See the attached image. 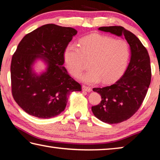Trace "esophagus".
<instances>
[{"label": "esophagus", "mask_w": 160, "mask_h": 160, "mask_svg": "<svg viewBox=\"0 0 160 160\" xmlns=\"http://www.w3.org/2000/svg\"><path fill=\"white\" fill-rule=\"evenodd\" d=\"M82 90L83 91H86V92H91L92 91V88L89 86H86V85H82Z\"/></svg>", "instance_id": "34e87169"}]
</instances>
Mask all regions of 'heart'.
Here are the masks:
<instances>
[{
	"instance_id": "obj_1",
	"label": "heart",
	"mask_w": 160,
	"mask_h": 160,
	"mask_svg": "<svg viewBox=\"0 0 160 160\" xmlns=\"http://www.w3.org/2000/svg\"><path fill=\"white\" fill-rule=\"evenodd\" d=\"M80 46L70 44L64 51L67 68L75 78L80 76L90 60L91 68L82 76L86 82H112L126 68L131 51L125 39L92 34L82 38Z\"/></svg>"
}]
</instances>
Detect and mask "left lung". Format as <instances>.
Wrapping results in <instances>:
<instances>
[{"label":"left lung","mask_w":160,"mask_h":160,"mask_svg":"<svg viewBox=\"0 0 160 160\" xmlns=\"http://www.w3.org/2000/svg\"><path fill=\"white\" fill-rule=\"evenodd\" d=\"M99 29L123 35L131 47V61L123 76L112 85L93 88L102 97L101 102L92 107L94 115L103 122L118 123L137 112L147 94L152 76L150 56L138 38L123 27H101Z\"/></svg>","instance_id":"left-lung-1"}]
</instances>
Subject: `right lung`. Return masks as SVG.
Listing matches in <instances>:
<instances>
[{"mask_svg": "<svg viewBox=\"0 0 160 160\" xmlns=\"http://www.w3.org/2000/svg\"><path fill=\"white\" fill-rule=\"evenodd\" d=\"M77 33L72 28L47 24L26 34L19 43L10 66L11 91L15 101L29 115L54 117L64 111L70 93L82 90L80 84L62 66L65 49ZM37 58L48 64L40 77L31 68Z\"/></svg>", "mask_w": 160, "mask_h": 160, "instance_id": "obj_1", "label": "right lung"}]
</instances>
